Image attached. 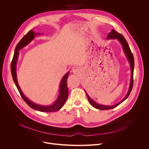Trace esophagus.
I'll return each instance as SVG.
<instances>
[{
  "label": "esophagus",
  "mask_w": 149,
  "mask_h": 149,
  "mask_svg": "<svg viewBox=\"0 0 149 149\" xmlns=\"http://www.w3.org/2000/svg\"><path fill=\"white\" fill-rule=\"evenodd\" d=\"M80 68L79 67H77V66H75L72 68V72L74 74H78L80 72Z\"/></svg>",
  "instance_id": "obj_1"
}]
</instances>
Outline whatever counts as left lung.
<instances>
[{"mask_svg":"<svg viewBox=\"0 0 149 149\" xmlns=\"http://www.w3.org/2000/svg\"><path fill=\"white\" fill-rule=\"evenodd\" d=\"M107 38L108 39H117L120 43L122 45L123 47V51L126 55V57L128 59L130 64V68H131V79H130V86H129V91L127 92V95L125 96V97L123 98V100L122 101H121L120 102H118V104H116L114 105H101L99 104L97 102H95L94 100H93L90 96L88 95V94L86 93L87 94V98L88 99V101L90 103V104L94 107V108L98 109V110H110V109H112L113 108L116 107L117 106H118L119 104H120L121 102H123L124 100H125L127 99V98L128 97L132 90L133 88V72H134V57H133V55L130 50V48L129 46L128 43H127V40H125V39L124 38V37L121 34L118 33L117 31H114V30H112L111 32H110Z\"/></svg>","mask_w":149,"mask_h":149,"instance_id":"left-lung-1","label":"left lung"}]
</instances>
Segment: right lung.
I'll list each match as a JSON object with an SVG mask.
<instances>
[{
	"label": "right lung",
	"mask_w": 149,
	"mask_h": 149,
	"mask_svg": "<svg viewBox=\"0 0 149 149\" xmlns=\"http://www.w3.org/2000/svg\"><path fill=\"white\" fill-rule=\"evenodd\" d=\"M40 35L39 33H35L32 30L29 31L23 38L21 39L17 45L16 47L13 57L11 62L10 65V70H11V73L13 79V81L16 85V86L21 95L23 100L26 102V104L29 106V107L34 110L44 112V113H50V112H54L59 110L64 105L65 102H66L68 96V89L67 85V79L68 77V75L70 74L69 72H68L63 77L61 84L59 86V95L55 101V102L52 105H48V106H44V105H40L37 104H35L29 100L28 99V98L24 94L22 90H21L20 87L19 86V84L17 83V75H16V62L17 61V58L19 55V51L23 48L24 47L26 46L29 42H31L33 38H35V35Z\"/></svg>",
	"instance_id": "add662e5"
}]
</instances>
